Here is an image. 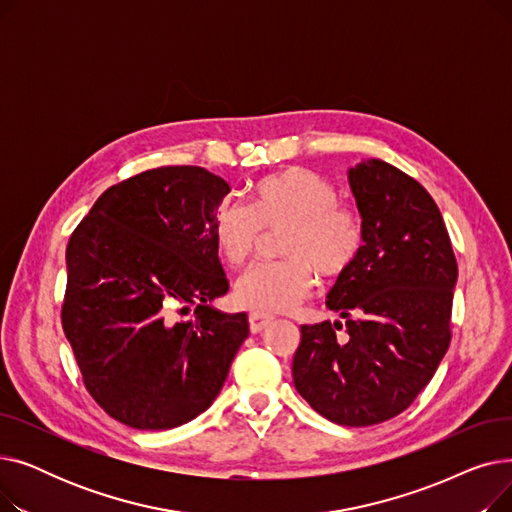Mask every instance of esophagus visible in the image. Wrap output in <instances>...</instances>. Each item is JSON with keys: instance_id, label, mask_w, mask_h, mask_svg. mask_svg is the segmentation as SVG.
<instances>
[{"instance_id": "obj_1", "label": "esophagus", "mask_w": 512, "mask_h": 512, "mask_svg": "<svg viewBox=\"0 0 512 512\" xmlns=\"http://www.w3.org/2000/svg\"><path fill=\"white\" fill-rule=\"evenodd\" d=\"M272 321H274V317H270V315L251 313V315H249V328H251L253 334H259V332H263L267 326H270Z\"/></svg>"}]
</instances>
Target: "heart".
<instances>
[{"mask_svg":"<svg viewBox=\"0 0 512 512\" xmlns=\"http://www.w3.org/2000/svg\"><path fill=\"white\" fill-rule=\"evenodd\" d=\"M274 263H257L236 280V303L255 313H282L305 301L315 274L334 284L353 272L365 228L359 213L340 203L338 188L321 174L292 166L253 184L251 209L222 203L213 215V240L230 265L249 261L263 245L265 232L276 234Z\"/></svg>","mask_w":512,"mask_h":512,"instance_id":"1","label":"heart"}]
</instances>
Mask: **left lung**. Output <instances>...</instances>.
Masks as SVG:
<instances>
[{
  "label": "left lung",
  "mask_w": 512,
  "mask_h": 512,
  "mask_svg": "<svg viewBox=\"0 0 512 512\" xmlns=\"http://www.w3.org/2000/svg\"><path fill=\"white\" fill-rule=\"evenodd\" d=\"M348 182L365 247L326 301L344 326H301L292 380L319 415L365 427L409 409L434 378L452 336L459 267L442 213L415 178L369 159Z\"/></svg>",
  "instance_id": "1"
}]
</instances>
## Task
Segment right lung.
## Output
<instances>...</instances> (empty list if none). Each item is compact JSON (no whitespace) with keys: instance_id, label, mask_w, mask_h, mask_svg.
Segmentation results:
<instances>
[{"instance_id":"add662e5","label":"right lung","mask_w":512,"mask_h":512,"mask_svg":"<svg viewBox=\"0 0 512 512\" xmlns=\"http://www.w3.org/2000/svg\"><path fill=\"white\" fill-rule=\"evenodd\" d=\"M228 193L197 166L147 170L107 188L68 240L62 328L85 388L124 425L201 415L249 336L245 313L211 307L228 292L213 240Z\"/></svg>"}]
</instances>
